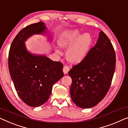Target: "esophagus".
<instances>
[{"label":"esophagus","instance_id":"obj_1","mask_svg":"<svg viewBox=\"0 0 128 128\" xmlns=\"http://www.w3.org/2000/svg\"><path fill=\"white\" fill-rule=\"evenodd\" d=\"M70 71V68L68 66H64L63 68V72L64 74H68V71Z\"/></svg>","mask_w":128,"mask_h":128}]
</instances>
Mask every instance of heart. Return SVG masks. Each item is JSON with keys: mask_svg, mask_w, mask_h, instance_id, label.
Instances as JSON below:
<instances>
[{"mask_svg": "<svg viewBox=\"0 0 128 128\" xmlns=\"http://www.w3.org/2000/svg\"><path fill=\"white\" fill-rule=\"evenodd\" d=\"M58 45L68 48L66 53V60L74 64H78L85 58L92 44V38L89 33L81 32L78 30H67L62 33L58 40ZM57 53L60 52L57 51Z\"/></svg>", "mask_w": 128, "mask_h": 128, "instance_id": "1", "label": "heart"}]
</instances>
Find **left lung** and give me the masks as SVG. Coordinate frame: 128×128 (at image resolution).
Instances as JSON below:
<instances>
[{
    "label": "left lung",
    "mask_w": 128,
    "mask_h": 128,
    "mask_svg": "<svg viewBox=\"0 0 128 128\" xmlns=\"http://www.w3.org/2000/svg\"><path fill=\"white\" fill-rule=\"evenodd\" d=\"M116 62L111 42L100 31L96 44L85 58L68 72L72 79L71 99L78 107L89 108L103 99L110 87Z\"/></svg>",
    "instance_id": "8db88e82"
}]
</instances>
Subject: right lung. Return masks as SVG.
Masks as SVG:
<instances>
[{
  "instance_id": "right-lung-1",
  "label": "right lung",
  "mask_w": 128,
  "mask_h": 128,
  "mask_svg": "<svg viewBox=\"0 0 128 128\" xmlns=\"http://www.w3.org/2000/svg\"><path fill=\"white\" fill-rule=\"evenodd\" d=\"M47 31L43 22L23 28L14 39L8 54V69L16 92L25 103L33 107L45 103L54 84L64 76L62 62L30 53L25 44L34 35H47L51 41Z\"/></svg>"
}]
</instances>
